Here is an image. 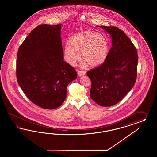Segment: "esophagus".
Listing matches in <instances>:
<instances>
[{
	"instance_id": "obj_1",
	"label": "esophagus",
	"mask_w": 157,
	"mask_h": 157,
	"mask_svg": "<svg viewBox=\"0 0 157 157\" xmlns=\"http://www.w3.org/2000/svg\"><path fill=\"white\" fill-rule=\"evenodd\" d=\"M77 72H78V75L80 76L84 75L86 73V72L83 71H80V70H78Z\"/></svg>"
}]
</instances>
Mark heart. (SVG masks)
Returning a JSON list of instances; mask_svg holds the SVG:
<instances>
[{"instance_id": "obj_1", "label": "heart", "mask_w": 157, "mask_h": 157, "mask_svg": "<svg viewBox=\"0 0 157 157\" xmlns=\"http://www.w3.org/2000/svg\"><path fill=\"white\" fill-rule=\"evenodd\" d=\"M110 43L109 39L103 34L85 30L73 35L69 43L65 44L63 53L64 60L74 66L82 57L85 59L82 65L97 67L102 65L109 56Z\"/></svg>"}]
</instances>
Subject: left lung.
<instances>
[{
    "mask_svg": "<svg viewBox=\"0 0 157 157\" xmlns=\"http://www.w3.org/2000/svg\"><path fill=\"white\" fill-rule=\"evenodd\" d=\"M101 27L109 33L112 47L106 60L87 72L91 82L90 97L108 107L119 102L135 83L137 76L136 48L123 31L116 26Z\"/></svg>",
    "mask_w": 157,
    "mask_h": 157,
    "instance_id": "1",
    "label": "left lung"
}]
</instances>
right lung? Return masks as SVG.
<instances>
[{"instance_id":"add662e5","label":"right lung","mask_w":157,"mask_h":157,"mask_svg":"<svg viewBox=\"0 0 157 157\" xmlns=\"http://www.w3.org/2000/svg\"><path fill=\"white\" fill-rule=\"evenodd\" d=\"M61 26V24L37 26L17 53L19 85L28 99L46 109L62 105L66 98L67 86L77 78L75 68L64 61Z\"/></svg>"}]
</instances>
